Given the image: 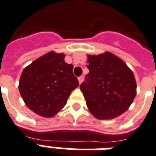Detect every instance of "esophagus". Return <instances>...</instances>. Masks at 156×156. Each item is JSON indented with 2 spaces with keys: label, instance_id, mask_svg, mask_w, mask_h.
<instances>
[{
  "label": "esophagus",
  "instance_id": "obj_1",
  "mask_svg": "<svg viewBox=\"0 0 156 156\" xmlns=\"http://www.w3.org/2000/svg\"><path fill=\"white\" fill-rule=\"evenodd\" d=\"M83 80H84V77L83 76H80V77H78V82H79V83H82V82H83Z\"/></svg>",
  "mask_w": 156,
  "mask_h": 156
}]
</instances>
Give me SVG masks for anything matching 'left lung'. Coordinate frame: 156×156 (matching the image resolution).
<instances>
[{"label":"left lung","mask_w":156,"mask_h":156,"mask_svg":"<svg viewBox=\"0 0 156 156\" xmlns=\"http://www.w3.org/2000/svg\"><path fill=\"white\" fill-rule=\"evenodd\" d=\"M89 73L80 85L89 111L98 119H111L129 108L136 94L133 72L121 59L107 52L88 56Z\"/></svg>","instance_id":"obj_1"}]
</instances>
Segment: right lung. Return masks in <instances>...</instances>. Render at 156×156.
<instances>
[{
	"mask_svg": "<svg viewBox=\"0 0 156 156\" xmlns=\"http://www.w3.org/2000/svg\"><path fill=\"white\" fill-rule=\"evenodd\" d=\"M63 54L49 52L25 67L20 78L19 91L30 110L43 117H52L66 104L78 80L73 65Z\"/></svg>",
	"mask_w": 156,
	"mask_h": 156,
	"instance_id": "1",
	"label": "right lung"
}]
</instances>
